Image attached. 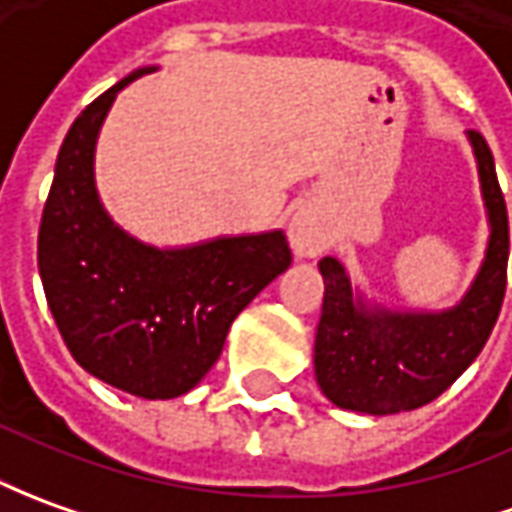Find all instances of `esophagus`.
<instances>
[{
    "mask_svg": "<svg viewBox=\"0 0 512 512\" xmlns=\"http://www.w3.org/2000/svg\"><path fill=\"white\" fill-rule=\"evenodd\" d=\"M287 236H290L292 253H295L298 259H312L317 253H323L326 242H329L326 225L320 222L317 211L306 209V206L292 214Z\"/></svg>",
    "mask_w": 512,
    "mask_h": 512,
    "instance_id": "esophagus-1",
    "label": "esophagus"
}]
</instances>
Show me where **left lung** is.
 Returning a JSON list of instances; mask_svg holds the SVG:
<instances>
[{
    "instance_id": "obj_1",
    "label": "left lung",
    "mask_w": 512,
    "mask_h": 512,
    "mask_svg": "<svg viewBox=\"0 0 512 512\" xmlns=\"http://www.w3.org/2000/svg\"><path fill=\"white\" fill-rule=\"evenodd\" d=\"M465 139L477 161L488 220L485 256L463 298L446 309H401L370 298L323 256V312L315 334V379L334 407L365 415L418 410L460 379L491 337L507 281V209L491 147L477 130Z\"/></svg>"
}]
</instances>
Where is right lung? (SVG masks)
Segmentation results:
<instances>
[{
	"mask_svg": "<svg viewBox=\"0 0 512 512\" xmlns=\"http://www.w3.org/2000/svg\"><path fill=\"white\" fill-rule=\"evenodd\" d=\"M88 105L63 139L38 231V273L74 362L139 398L189 393L220 359L234 317L292 264L281 228L158 248L108 214L94 155L116 94Z\"/></svg>",
	"mask_w": 512,
	"mask_h": 512,
	"instance_id": "add662e5",
	"label": "right lung"
}]
</instances>
